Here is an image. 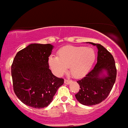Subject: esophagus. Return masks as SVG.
Wrapping results in <instances>:
<instances>
[{"label": "esophagus", "instance_id": "1", "mask_svg": "<svg viewBox=\"0 0 128 128\" xmlns=\"http://www.w3.org/2000/svg\"><path fill=\"white\" fill-rule=\"evenodd\" d=\"M72 83V80H67V79H65L64 80V83L66 84H70Z\"/></svg>", "mask_w": 128, "mask_h": 128}]
</instances>
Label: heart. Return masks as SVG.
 I'll list each match as a JSON object with an SVG mask.
<instances>
[{
	"mask_svg": "<svg viewBox=\"0 0 128 128\" xmlns=\"http://www.w3.org/2000/svg\"><path fill=\"white\" fill-rule=\"evenodd\" d=\"M94 49L90 47L67 46L58 52V56L52 55L48 63L53 73L62 75L70 68V72L75 78H80L88 73L96 60Z\"/></svg>",
	"mask_w": 128,
	"mask_h": 128,
	"instance_id": "heart-1",
	"label": "heart"
}]
</instances>
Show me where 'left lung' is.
<instances>
[{
    "label": "left lung",
    "instance_id": "left-lung-1",
    "mask_svg": "<svg viewBox=\"0 0 128 128\" xmlns=\"http://www.w3.org/2000/svg\"><path fill=\"white\" fill-rule=\"evenodd\" d=\"M98 48V61L92 70L77 81L80 90L75 94L78 101L84 106H94L107 98L116 80L115 60L100 44L89 42Z\"/></svg>",
    "mask_w": 128,
    "mask_h": 128
}]
</instances>
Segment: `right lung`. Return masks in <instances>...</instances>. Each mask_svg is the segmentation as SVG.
<instances>
[{"mask_svg":"<svg viewBox=\"0 0 128 128\" xmlns=\"http://www.w3.org/2000/svg\"><path fill=\"white\" fill-rule=\"evenodd\" d=\"M53 48L51 44H30L17 53L12 63L14 92L29 107H47L64 83V79L56 77L49 68L48 58Z\"/></svg>","mask_w":128,"mask_h":128,"instance_id":"obj_1","label":"right lung"}]
</instances>
